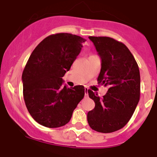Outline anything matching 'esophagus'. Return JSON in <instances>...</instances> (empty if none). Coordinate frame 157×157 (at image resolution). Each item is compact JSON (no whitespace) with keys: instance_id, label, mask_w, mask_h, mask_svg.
I'll return each mask as SVG.
<instances>
[{"instance_id":"34e87169","label":"esophagus","mask_w":157,"mask_h":157,"mask_svg":"<svg viewBox=\"0 0 157 157\" xmlns=\"http://www.w3.org/2000/svg\"><path fill=\"white\" fill-rule=\"evenodd\" d=\"M85 96H88V88L85 87Z\"/></svg>"}]
</instances>
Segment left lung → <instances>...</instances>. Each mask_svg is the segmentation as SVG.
Listing matches in <instances>:
<instances>
[{"label": "left lung", "mask_w": 157, "mask_h": 157, "mask_svg": "<svg viewBox=\"0 0 157 157\" xmlns=\"http://www.w3.org/2000/svg\"><path fill=\"white\" fill-rule=\"evenodd\" d=\"M101 58L98 83L108 86L101 98L88 90L95 108L87 114L89 125L94 131L111 133L126 125L140 99L138 65L124 44L105 36H89Z\"/></svg>", "instance_id": "obj_1"}]
</instances>
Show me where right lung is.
Returning <instances> with one entry per match:
<instances>
[{
	"instance_id": "add662e5",
	"label": "right lung",
	"mask_w": 157,
	"mask_h": 157,
	"mask_svg": "<svg viewBox=\"0 0 157 157\" xmlns=\"http://www.w3.org/2000/svg\"><path fill=\"white\" fill-rule=\"evenodd\" d=\"M85 42L76 35L57 33L44 39L32 52L22 75L23 98L31 116L41 125H65L84 96V86H63L62 77Z\"/></svg>"
}]
</instances>
